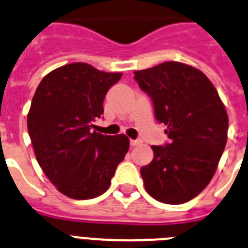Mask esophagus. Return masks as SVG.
I'll return each mask as SVG.
<instances>
[{
	"label": "esophagus",
	"instance_id": "obj_1",
	"mask_svg": "<svg viewBox=\"0 0 248 248\" xmlns=\"http://www.w3.org/2000/svg\"><path fill=\"white\" fill-rule=\"evenodd\" d=\"M141 143H142L141 140H131V142H130V145L132 146V147H135V146L141 145Z\"/></svg>",
	"mask_w": 248,
	"mask_h": 248
}]
</instances>
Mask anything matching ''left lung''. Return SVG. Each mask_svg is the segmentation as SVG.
<instances>
[{"label":"left lung","mask_w":248,"mask_h":248,"mask_svg":"<svg viewBox=\"0 0 248 248\" xmlns=\"http://www.w3.org/2000/svg\"><path fill=\"white\" fill-rule=\"evenodd\" d=\"M135 79L171 140L151 147L154 160L141 167L146 191L163 203H185L214 177L227 142V112L207 76L188 64L163 62L135 71Z\"/></svg>","instance_id":"left-lung-1"}]
</instances>
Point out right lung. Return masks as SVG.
I'll use <instances>...</instances> for the list:
<instances>
[{"label": "right lung", "mask_w": 248, "mask_h": 248, "mask_svg": "<svg viewBox=\"0 0 248 248\" xmlns=\"http://www.w3.org/2000/svg\"><path fill=\"white\" fill-rule=\"evenodd\" d=\"M121 77L75 62L51 71L34 92L27 115L34 155L48 180L70 199L106 192L130 148L124 135L92 131L107 91Z\"/></svg>", "instance_id": "add662e5"}]
</instances>
